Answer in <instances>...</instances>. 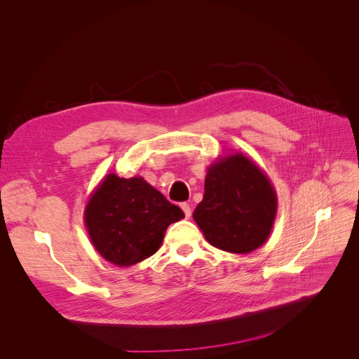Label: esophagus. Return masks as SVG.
<instances>
[{
  "instance_id": "1",
  "label": "esophagus",
  "mask_w": 359,
  "mask_h": 359,
  "mask_svg": "<svg viewBox=\"0 0 359 359\" xmlns=\"http://www.w3.org/2000/svg\"><path fill=\"white\" fill-rule=\"evenodd\" d=\"M181 208H182L184 214H186L187 219H190V215H191V208H190V205H189V203H181Z\"/></svg>"
}]
</instances>
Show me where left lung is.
<instances>
[{
  "label": "left lung",
  "mask_w": 359,
  "mask_h": 359,
  "mask_svg": "<svg viewBox=\"0 0 359 359\" xmlns=\"http://www.w3.org/2000/svg\"><path fill=\"white\" fill-rule=\"evenodd\" d=\"M277 215V193L266 173L243 153L217 157L193 212L205 240L229 253L264 245Z\"/></svg>",
  "instance_id": "left-lung-1"
}]
</instances>
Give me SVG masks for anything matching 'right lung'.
<instances>
[{
    "label": "right lung",
    "mask_w": 359,
    "mask_h": 359,
    "mask_svg": "<svg viewBox=\"0 0 359 359\" xmlns=\"http://www.w3.org/2000/svg\"><path fill=\"white\" fill-rule=\"evenodd\" d=\"M184 219L142 177L106 175L85 205L83 223L99 255L116 266H132L160 248L168 226Z\"/></svg>",
    "instance_id": "1"
}]
</instances>
